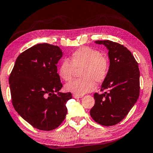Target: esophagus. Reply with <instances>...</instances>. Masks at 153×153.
Segmentation results:
<instances>
[{"label":"esophagus","mask_w":153,"mask_h":153,"mask_svg":"<svg viewBox=\"0 0 153 153\" xmlns=\"http://www.w3.org/2000/svg\"><path fill=\"white\" fill-rule=\"evenodd\" d=\"M72 97L74 98V99H79V98H81V96L80 95H73Z\"/></svg>","instance_id":"obj_1"}]
</instances>
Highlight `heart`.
<instances>
[{
  "instance_id": "heart-1",
  "label": "heart",
  "mask_w": 153,
  "mask_h": 153,
  "mask_svg": "<svg viewBox=\"0 0 153 153\" xmlns=\"http://www.w3.org/2000/svg\"><path fill=\"white\" fill-rule=\"evenodd\" d=\"M80 78L65 85V90L76 95H83L93 91L95 82L100 84L107 76L109 63L105 56L97 49L83 47L71 54L70 61L63 60L58 68L59 76L65 81L72 78L74 70H79Z\"/></svg>"
}]
</instances>
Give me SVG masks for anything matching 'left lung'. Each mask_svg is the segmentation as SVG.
Segmentation results:
<instances>
[{
  "label": "left lung",
  "instance_id": "left-lung-1",
  "mask_svg": "<svg viewBox=\"0 0 153 153\" xmlns=\"http://www.w3.org/2000/svg\"><path fill=\"white\" fill-rule=\"evenodd\" d=\"M95 43L107 48L110 65L101 86V91L104 93L94 94L95 103L90 114L98 124L112 126L125 118L139 98V65L123 45L110 40H98Z\"/></svg>",
  "mask_w": 153,
  "mask_h": 153
}]
</instances>
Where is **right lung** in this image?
<instances>
[{"label": "right lung", "instance_id": "right-lung-1", "mask_svg": "<svg viewBox=\"0 0 153 153\" xmlns=\"http://www.w3.org/2000/svg\"><path fill=\"white\" fill-rule=\"evenodd\" d=\"M62 56L58 46L38 44L18 56L10 75L14 109L40 130L57 128L68 113L67 102L72 99L71 93L59 92L62 84L56 65Z\"/></svg>", "mask_w": 153, "mask_h": 153}]
</instances>
